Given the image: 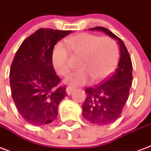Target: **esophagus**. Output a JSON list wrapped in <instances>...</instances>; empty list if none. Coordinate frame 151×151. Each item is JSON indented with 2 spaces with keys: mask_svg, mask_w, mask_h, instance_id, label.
Returning a JSON list of instances; mask_svg holds the SVG:
<instances>
[{
  "mask_svg": "<svg viewBox=\"0 0 151 151\" xmlns=\"http://www.w3.org/2000/svg\"><path fill=\"white\" fill-rule=\"evenodd\" d=\"M75 90V87L74 86H68L66 88V92H67V94L69 95V94H71L73 92V91Z\"/></svg>",
  "mask_w": 151,
  "mask_h": 151,
  "instance_id": "obj_1",
  "label": "esophagus"
}]
</instances>
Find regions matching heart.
I'll list each match as a JSON object with an SVG mask.
<instances>
[{
  "instance_id": "heart-1",
  "label": "heart",
  "mask_w": 151,
  "mask_h": 151,
  "mask_svg": "<svg viewBox=\"0 0 151 151\" xmlns=\"http://www.w3.org/2000/svg\"><path fill=\"white\" fill-rule=\"evenodd\" d=\"M66 43L72 54L80 57L78 64L80 70L68 77V83H84L89 76L92 80L103 79L117 65L120 57L119 45L109 37L80 33L67 38ZM68 49L62 43H58L52 50V65L57 73L62 76H67L72 69Z\"/></svg>"
}]
</instances>
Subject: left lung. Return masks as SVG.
I'll list each match as a JSON object with an SVG mask.
<instances>
[{"instance_id": "obj_1", "label": "left lung", "mask_w": 151, "mask_h": 151, "mask_svg": "<svg viewBox=\"0 0 151 151\" xmlns=\"http://www.w3.org/2000/svg\"><path fill=\"white\" fill-rule=\"evenodd\" d=\"M101 31L115 38L120 45V57L117 68L113 74L94 86L86 88V99L83 116L97 125H107L116 120L123 111L129 96L132 80V63L124 42L103 27L90 28Z\"/></svg>"}]
</instances>
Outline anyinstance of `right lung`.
Masks as SVG:
<instances>
[{"label": "right lung", "mask_w": 151, "mask_h": 151, "mask_svg": "<svg viewBox=\"0 0 151 151\" xmlns=\"http://www.w3.org/2000/svg\"><path fill=\"white\" fill-rule=\"evenodd\" d=\"M70 33L38 29L23 41L14 57L9 74L12 96L19 113L32 125L52 122L67 94L66 86L59 85L52 53L56 43Z\"/></svg>", "instance_id": "add662e5"}]
</instances>
